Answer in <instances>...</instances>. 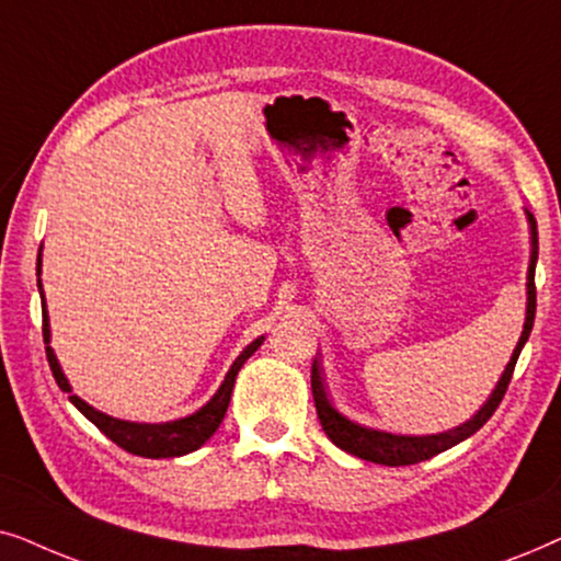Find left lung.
<instances>
[{
	"label": "left lung",
	"mask_w": 561,
	"mask_h": 561,
	"mask_svg": "<svg viewBox=\"0 0 561 561\" xmlns=\"http://www.w3.org/2000/svg\"><path fill=\"white\" fill-rule=\"evenodd\" d=\"M528 218V228H531V261H528V276H526V323L524 331H520V339L515 343L511 362L505 364L503 375H500L495 390L490 392V398L484 400V405L477 410V413L469 417L467 423L457 425V428H449L444 433H428V436H402V433H390V431H379V428H369V425H362L356 421H351L343 413H339L331 405L325 394V385L323 377H320V364L318 358L312 362V400H316V410L320 417V425H323L325 436L339 446V449L354 454L358 459L375 461V465H385V467H408V465H417V461H425L436 454H442L451 446H457L465 442V438L472 436L482 428L484 423L490 421L492 413H495L500 400L511 385L515 362H518L520 348L526 346L528 335H531L534 328V318H536V285H534V272H536V261H539V230H536V218L526 210Z\"/></svg>",
	"instance_id": "left-lung-1"
}]
</instances>
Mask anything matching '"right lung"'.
Returning <instances> with one entry per match:
<instances>
[{"label":"right lung","instance_id":"1","mask_svg":"<svg viewBox=\"0 0 561 561\" xmlns=\"http://www.w3.org/2000/svg\"><path fill=\"white\" fill-rule=\"evenodd\" d=\"M43 251V245H41ZM41 253H37V289H41V302H43V339H46V354H48V364L50 371H54L58 387L64 392H69V400L79 408V413H84L96 428H100L110 442H115L119 449L136 454V457H146V459H169V457H184V454L197 451L207 438L218 431V425L226 417V410L230 405V394H233V385L238 371L249 356L256 351L261 343H264V335H259L256 341H251L245 346L233 364H230L226 379L218 387V392L213 394L210 400L205 402L203 408L194 410L192 415L176 417V421H167V423H133V421H123V417H112L102 410H96L89 405L87 400H81L79 394H73L69 379H66L61 364H58L56 351L50 348V320H48V310H46V295H43V282H41Z\"/></svg>","mask_w":561,"mask_h":561}]
</instances>
